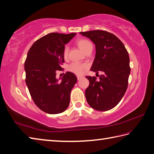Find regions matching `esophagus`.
<instances>
[{
  "mask_svg": "<svg viewBox=\"0 0 154 154\" xmlns=\"http://www.w3.org/2000/svg\"><path fill=\"white\" fill-rule=\"evenodd\" d=\"M83 78L82 76H77V79H78V80H80L81 78Z\"/></svg>",
  "mask_w": 154,
  "mask_h": 154,
  "instance_id": "esophagus-1",
  "label": "esophagus"
}]
</instances>
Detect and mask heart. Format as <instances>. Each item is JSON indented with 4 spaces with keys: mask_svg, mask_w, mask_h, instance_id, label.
<instances>
[{
    "mask_svg": "<svg viewBox=\"0 0 154 154\" xmlns=\"http://www.w3.org/2000/svg\"><path fill=\"white\" fill-rule=\"evenodd\" d=\"M76 44L79 48L85 53L88 51L93 49V45L90 41L86 39H78L76 41ZM68 53V47L67 46L64 47L63 51V57L66 58ZM87 65L85 64H80L78 63H71L68 67V71L73 72L77 75L82 74L85 70L87 69Z\"/></svg>",
    "mask_w": 154,
    "mask_h": 154,
    "instance_id": "obj_1",
    "label": "heart"
}]
</instances>
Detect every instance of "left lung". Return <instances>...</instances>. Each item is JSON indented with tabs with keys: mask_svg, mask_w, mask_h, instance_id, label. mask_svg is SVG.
Instances as JSON below:
<instances>
[{
	"mask_svg": "<svg viewBox=\"0 0 154 154\" xmlns=\"http://www.w3.org/2000/svg\"><path fill=\"white\" fill-rule=\"evenodd\" d=\"M95 45V57L91 70L103 74L96 78L86 76L90 85L85 91L88 104L97 111L115 107L128 87L131 68L128 53L124 44L112 33L103 30L80 32Z\"/></svg>",
	"mask_w": 154,
	"mask_h": 154,
	"instance_id": "left-lung-1",
	"label": "left lung"
}]
</instances>
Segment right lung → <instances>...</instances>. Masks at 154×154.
I'll return each mask as SVG.
<instances>
[{
    "mask_svg": "<svg viewBox=\"0 0 154 154\" xmlns=\"http://www.w3.org/2000/svg\"><path fill=\"white\" fill-rule=\"evenodd\" d=\"M76 34H47L37 40L27 54L24 64L26 85L34 103L47 113H60L69 105L70 92L77 78L67 72L59 82L56 71L63 70L64 45Z\"/></svg>",
    "mask_w": 154,
    "mask_h": 154,
    "instance_id": "right-lung-1",
    "label": "right lung"
}]
</instances>
